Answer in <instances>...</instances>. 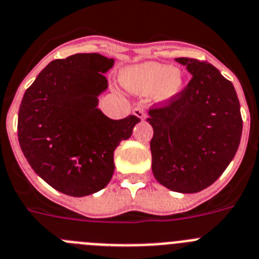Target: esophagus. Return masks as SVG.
Segmentation results:
<instances>
[{
    "label": "esophagus",
    "instance_id": "esophagus-1",
    "mask_svg": "<svg viewBox=\"0 0 259 259\" xmlns=\"http://www.w3.org/2000/svg\"><path fill=\"white\" fill-rule=\"evenodd\" d=\"M133 113H134L137 117L141 118V120L146 118V111L143 109V107H135V108L133 109Z\"/></svg>",
    "mask_w": 259,
    "mask_h": 259
}]
</instances>
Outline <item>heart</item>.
I'll use <instances>...</instances> for the list:
<instances>
[{"label": "heart", "mask_w": 259, "mask_h": 259, "mask_svg": "<svg viewBox=\"0 0 259 259\" xmlns=\"http://www.w3.org/2000/svg\"><path fill=\"white\" fill-rule=\"evenodd\" d=\"M121 81L126 89L138 94L157 92L160 99H169L182 90L183 76L181 71L160 63H143L122 72Z\"/></svg>", "instance_id": "1"}]
</instances>
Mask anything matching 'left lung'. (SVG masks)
Masks as SVG:
<instances>
[{
	"instance_id": "1",
	"label": "left lung",
	"mask_w": 259,
	"mask_h": 259,
	"mask_svg": "<svg viewBox=\"0 0 259 259\" xmlns=\"http://www.w3.org/2000/svg\"><path fill=\"white\" fill-rule=\"evenodd\" d=\"M176 60L192 77L178 94L150 108L152 171L169 190L193 193L213 185L231 162L243 118L234 85L215 67L192 58Z\"/></svg>"
}]
</instances>
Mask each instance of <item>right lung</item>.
<instances>
[{
	"instance_id": "right-lung-1",
	"label": "right lung",
	"mask_w": 259,
	"mask_h": 259,
	"mask_svg": "<svg viewBox=\"0 0 259 259\" xmlns=\"http://www.w3.org/2000/svg\"><path fill=\"white\" fill-rule=\"evenodd\" d=\"M113 59L97 53L55 59L24 93L18 139L34 173L69 196H86L108 185L113 152L141 118L111 120L97 108L107 89L103 73Z\"/></svg>"
}]
</instances>
